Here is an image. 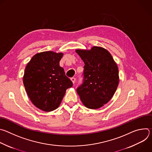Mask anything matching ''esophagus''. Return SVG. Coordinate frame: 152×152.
Listing matches in <instances>:
<instances>
[{"mask_svg":"<svg viewBox=\"0 0 152 152\" xmlns=\"http://www.w3.org/2000/svg\"><path fill=\"white\" fill-rule=\"evenodd\" d=\"M71 80H72V82H73V83H75V81H76V78H75V77H72V78H71Z\"/></svg>","mask_w":152,"mask_h":152,"instance_id":"obj_1","label":"esophagus"}]
</instances>
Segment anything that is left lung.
Masks as SVG:
<instances>
[{"label": "left lung", "instance_id": "1", "mask_svg": "<svg viewBox=\"0 0 152 152\" xmlns=\"http://www.w3.org/2000/svg\"><path fill=\"white\" fill-rule=\"evenodd\" d=\"M76 52L85 64L83 83L77 93L85 107L98 109L111 99L118 87L117 64L108 50L102 47L76 49Z\"/></svg>", "mask_w": 152, "mask_h": 152}]
</instances>
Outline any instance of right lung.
<instances>
[{
  "label": "right lung",
  "mask_w": 152,
  "mask_h": 152,
  "mask_svg": "<svg viewBox=\"0 0 152 152\" xmlns=\"http://www.w3.org/2000/svg\"><path fill=\"white\" fill-rule=\"evenodd\" d=\"M63 53H36L27 64L23 84L31 101L38 109L50 112L59 107L73 83L59 66Z\"/></svg>",
  "instance_id": "add662e5"
}]
</instances>
